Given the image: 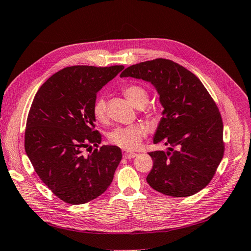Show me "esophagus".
I'll return each instance as SVG.
<instances>
[{"mask_svg": "<svg viewBox=\"0 0 251 251\" xmlns=\"http://www.w3.org/2000/svg\"><path fill=\"white\" fill-rule=\"evenodd\" d=\"M136 155H137L136 153L129 152V151H127V150H123V157H124V158H127V159L134 158V157H135Z\"/></svg>", "mask_w": 251, "mask_h": 251, "instance_id": "34e87169", "label": "esophagus"}]
</instances>
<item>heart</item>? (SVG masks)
Masks as SVG:
<instances>
[{"label": "heart", "instance_id": "1", "mask_svg": "<svg viewBox=\"0 0 251 251\" xmlns=\"http://www.w3.org/2000/svg\"><path fill=\"white\" fill-rule=\"evenodd\" d=\"M123 94L125 97L130 101V103L137 107H144L148 100L149 95L148 92L138 85H129L123 89ZM93 115L99 122H105L107 117L106 111V101L104 97H98L93 105ZM146 134V127L142 124H133L129 126H119L113 129L108 134V141L120 148H123L125 150H133L140 145L142 138Z\"/></svg>", "mask_w": 251, "mask_h": 251}]
</instances>
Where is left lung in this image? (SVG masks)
<instances>
[{
	"label": "left lung",
	"instance_id": "left-lung-1",
	"mask_svg": "<svg viewBox=\"0 0 251 251\" xmlns=\"http://www.w3.org/2000/svg\"><path fill=\"white\" fill-rule=\"evenodd\" d=\"M120 76L151 82L163 107L153 142L169 148L149 153L153 168L147 182L174 198L190 197L205 188L224 157L225 144L219 109L201 81L166 59L132 65Z\"/></svg>",
	"mask_w": 251,
	"mask_h": 251
}]
</instances>
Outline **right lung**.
I'll return each instance as SVG.
<instances>
[{"label":"right lung","instance_id":"obj_1","mask_svg":"<svg viewBox=\"0 0 251 251\" xmlns=\"http://www.w3.org/2000/svg\"><path fill=\"white\" fill-rule=\"evenodd\" d=\"M123 69L122 65L66 67L43 83L32 102L25 153L41 181L70 205L101 196L122 159L119 147L99 146L93 105L97 92ZM86 147L90 149L88 154Z\"/></svg>","mask_w":251,"mask_h":251}]
</instances>
